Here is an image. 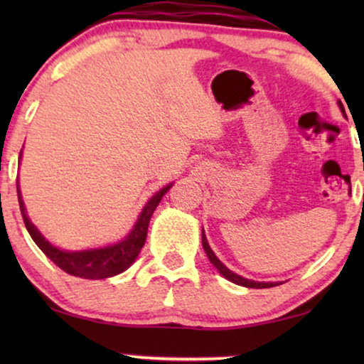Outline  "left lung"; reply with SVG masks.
<instances>
[{
    "label": "left lung",
    "instance_id": "left-lung-1",
    "mask_svg": "<svg viewBox=\"0 0 364 364\" xmlns=\"http://www.w3.org/2000/svg\"><path fill=\"white\" fill-rule=\"evenodd\" d=\"M338 106H340V109H341L340 102H338ZM202 247H203V250H205L208 260H210L212 265L215 267L218 273H220L222 277H225L228 282L235 283V285H240V287H247V288H270V287L278 285V282H253V280H248V278H243L240 275H237V273H233L232 270H228V268L223 265L220 260H218L217 255L213 253V250L210 248V245H208L207 237H205V233H203V230H202Z\"/></svg>",
    "mask_w": 364,
    "mask_h": 364
}]
</instances>
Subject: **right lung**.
<instances>
[{"label":"right lung","mask_w":364,"mask_h":364,"mask_svg":"<svg viewBox=\"0 0 364 364\" xmlns=\"http://www.w3.org/2000/svg\"><path fill=\"white\" fill-rule=\"evenodd\" d=\"M19 157H21V154H19ZM171 187L172 183H168V186L162 187L161 191L156 192L151 198H149V202L144 205L142 212L139 213L136 225H134L131 233H129L124 240L106 247L71 252L54 247L53 243H49L46 238H44L43 233L34 227V223L29 220L26 207H24L21 197V191H19V186L16 183L19 208H21L24 225H26L34 243H36V245L44 252V255L51 258L61 270L69 273V275L87 278V280H101V278L119 275V273L127 270V268L136 262L137 255L141 253V248L144 247V243H146L147 227L149 222H151L152 213Z\"/></svg>","instance_id":"add662e5"}]
</instances>
